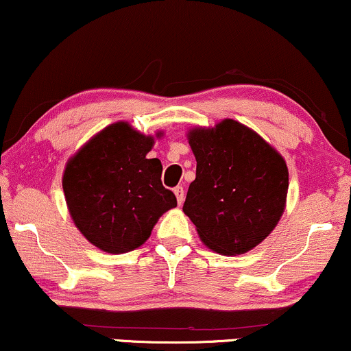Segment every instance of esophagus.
<instances>
[{
	"label": "esophagus",
	"mask_w": 351,
	"mask_h": 351,
	"mask_svg": "<svg viewBox=\"0 0 351 351\" xmlns=\"http://www.w3.org/2000/svg\"><path fill=\"white\" fill-rule=\"evenodd\" d=\"M174 193H176V198H177V203L179 204H182L184 203V199H185V193H184V186H176L174 189Z\"/></svg>",
	"instance_id": "34e87169"
}]
</instances>
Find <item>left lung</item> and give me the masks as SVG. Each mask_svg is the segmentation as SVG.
I'll use <instances>...</instances> for the list:
<instances>
[{
  "instance_id": "left-lung-1",
  "label": "left lung",
  "mask_w": 351,
  "mask_h": 351,
  "mask_svg": "<svg viewBox=\"0 0 351 351\" xmlns=\"http://www.w3.org/2000/svg\"><path fill=\"white\" fill-rule=\"evenodd\" d=\"M197 159L184 213L208 248L242 254L261 243L279 222L289 190L284 158L256 132L234 119L193 129Z\"/></svg>"
}]
</instances>
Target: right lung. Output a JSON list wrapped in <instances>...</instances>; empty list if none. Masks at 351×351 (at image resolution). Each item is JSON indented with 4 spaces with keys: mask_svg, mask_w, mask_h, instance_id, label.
<instances>
[{
    "mask_svg": "<svg viewBox=\"0 0 351 351\" xmlns=\"http://www.w3.org/2000/svg\"><path fill=\"white\" fill-rule=\"evenodd\" d=\"M153 143V136L116 122L67 162V208L77 229L103 252L138 248L162 213L177 206L176 195L162 186L161 161L147 158Z\"/></svg>",
    "mask_w": 351,
    "mask_h": 351,
    "instance_id": "obj_1",
    "label": "right lung"
}]
</instances>
